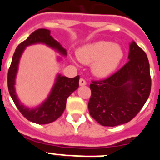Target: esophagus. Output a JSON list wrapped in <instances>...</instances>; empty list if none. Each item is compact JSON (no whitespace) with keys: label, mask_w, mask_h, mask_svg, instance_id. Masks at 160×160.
I'll return each mask as SVG.
<instances>
[{"label":"esophagus","mask_w":160,"mask_h":160,"mask_svg":"<svg viewBox=\"0 0 160 160\" xmlns=\"http://www.w3.org/2000/svg\"><path fill=\"white\" fill-rule=\"evenodd\" d=\"M79 84H80V87H83V86H86V85H87V81L84 80V79H80V81H79Z\"/></svg>","instance_id":"34e87169"}]
</instances>
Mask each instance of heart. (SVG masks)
Listing matches in <instances>:
<instances>
[{"mask_svg":"<svg viewBox=\"0 0 160 160\" xmlns=\"http://www.w3.org/2000/svg\"><path fill=\"white\" fill-rule=\"evenodd\" d=\"M77 58L85 64H91L92 73L104 79L118 70L123 60L122 47L110 41L99 40L87 43L77 50Z\"/></svg>","mask_w":160,"mask_h":160,"instance_id":"heart-1","label":"heart"}]
</instances>
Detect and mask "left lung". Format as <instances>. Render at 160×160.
I'll list each match as a JSON object with an SVG mask.
<instances>
[{"instance_id": "1", "label": "left lung", "mask_w": 160, "mask_h": 160, "mask_svg": "<svg viewBox=\"0 0 160 160\" xmlns=\"http://www.w3.org/2000/svg\"><path fill=\"white\" fill-rule=\"evenodd\" d=\"M128 62L119 71L90 85L91 117L103 126L126 123L138 114L151 91L149 62L146 53L132 41Z\"/></svg>"}]
</instances>
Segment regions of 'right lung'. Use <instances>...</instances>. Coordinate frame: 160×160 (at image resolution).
Masks as SVG:
<instances>
[{"label":"right lung","instance_id":"1","mask_svg":"<svg viewBox=\"0 0 160 160\" xmlns=\"http://www.w3.org/2000/svg\"><path fill=\"white\" fill-rule=\"evenodd\" d=\"M42 43L55 49L61 56H66L67 50L50 35V31L47 29H38L35 31L17 47L12 58V62L8 73V87L10 96L16 107L19 109L25 118L38 124L50 123L60 118L66 108L67 98L79 87L80 76L68 78L58 73L56 77L54 86L45 100L38 106L34 108L27 107L20 102L16 94L15 80L19 69L20 57L27 46ZM61 61L62 57L59 56Z\"/></svg>","mask_w":160,"mask_h":160}]
</instances>
